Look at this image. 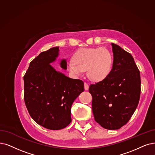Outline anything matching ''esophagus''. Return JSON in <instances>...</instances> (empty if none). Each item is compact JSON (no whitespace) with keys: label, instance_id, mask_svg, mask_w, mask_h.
Instances as JSON below:
<instances>
[{"label":"esophagus","instance_id":"1","mask_svg":"<svg viewBox=\"0 0 155 155\" xmlns=\"http://www.w3.org/2000/svg\"><path fill=\"white\" fill-rule=\"evenodd\" d=\"M84 89H85L86 90H88V88H89V85H88V84L87 83L84 82Z\"/></svg>","mask_w":155,"mask_h":155}]
</instances>
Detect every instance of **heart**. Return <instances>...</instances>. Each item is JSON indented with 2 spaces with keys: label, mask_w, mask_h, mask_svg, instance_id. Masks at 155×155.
I'll return each instance as SVG.
<instances>
[{
  "label": "heart",
  "mask_w": 155,
  "mask_h": 155,
  "mask_svg": "<svg viewBox=\"0 0 155 155\" xmlns=\"http://www.w3.org/2000/svg\"><path fill=\"white\" fill-rule=\"evenodd\" d=\"M68 63V69L74 76H80L87 70L88 78L100 81L107 78L112 70L113 57L106 48H83L75 53Z\"/></svg>",
  "instance_id": "heart-1"
}]
</instances>
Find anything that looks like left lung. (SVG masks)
I'll return each instance as SVG.
<instances>
[{"label": "left lung", "instance_id": "1", "mask_svg": "<svg viewBox=\"0 0 155 155\" xmlns=\"http://www.w3.org/2000/svg\"><path fill=\"white\" fill-rule=\"evenodd\" d=\"M114 60L109 76L90 85L95 120L103 128L124 126L137 108L140 95V76L130 53L112 43Z\"/></svg>", "mask_w": 155, "mask_h": 155}]
</instances>
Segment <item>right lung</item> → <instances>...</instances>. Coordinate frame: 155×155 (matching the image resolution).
I'll use <instances>...</instances> for the list:
<instances>
[{"mask_svg":"<svg viewBox=\"0 0 155 155\" xmlns=\"http://www.w3.org/2000/svg\"><path fill=\"white\" fill-rule=\"evenodd\" d=\"M58 47L41 52L30 63L24 75V101L28 113L39 125L57 130L71 122V109L84 91L81 79H71L50 65L58 54ZM61 67L67 69L65 60Z\"/></svg>","mask_w":155,"mask_h":155,"instance_id":"right-lung-1","label":"right lung"}]
</instances>
